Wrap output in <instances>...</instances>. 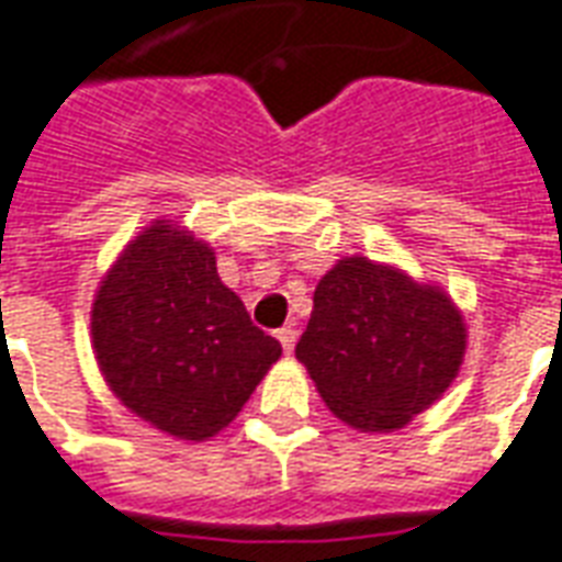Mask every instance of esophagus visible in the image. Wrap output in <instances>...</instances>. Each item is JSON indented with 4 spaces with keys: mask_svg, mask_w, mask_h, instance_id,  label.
I'll use <instances>...</instances> for the list:
<instances>
[{
    "mask_svg": "<svg viewBox=\"0 0 562 562\" xmlns=\"http://www.w3.org/2000/svg\"><path fill=\"white\" fill-rule=\"evenodd\" d=\"M296 323H286V326H281V329H278V341H281V347H284L286 353H290V350H293V344H296Z\"/></svg>",
    "mask_w": 562,
    "mask_h": 562,
    "instance_id": "34e87169",
    "label": "esophagus"
}]
</instances>
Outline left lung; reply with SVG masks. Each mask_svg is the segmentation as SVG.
Masks as SVG:
<instances>
[{
    "label": "left lung",
    "mask_w": 562,
    "mask_h": 562,
    "mask_svg": "<svg viewBox=\"0 0 562 562\" xmlns=\"http://www.w3.org/2000/svg\"><path fill=\"white\" fill-rule=\"evenodd\" d=\"M464 350V317L440 286L344 257L314 290L296 359L350 428L398 431L449 389Z\"/></svg>",
    "instance_id": "8db88e82"
}]
</instances>
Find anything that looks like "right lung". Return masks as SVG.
<instances>
[{"instance_id": "right-lung-1", "label": "right lung", "mask_w": 562, "mask_h": 562, "mask_svg": "<svg viewBox=\"0 0 562 562\" xmlns=\"http://www.w3.org/2000/svg\"><path fill=\"white\" fill-rule=\"evenodd\" d=\"M92 347L113 395L179 440L227 428L281 356L221 284L215 251L167 221L125 245L98 286Z\"/></svg>"}]
</instances>
